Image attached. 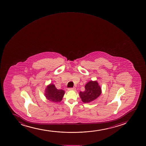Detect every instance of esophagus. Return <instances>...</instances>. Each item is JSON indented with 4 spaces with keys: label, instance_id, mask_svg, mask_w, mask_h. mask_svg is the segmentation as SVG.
Returning <instances> with one entry per match:
<instances>
[{
    "label": "esophagus",
    "instance_id": "34e87169",
    "mask_svg": "<svg viewBox=\"0 0 146 146\" xmlns=\"http://www.w3.org/2000/svg\"><path fill=\"white\" fill-rule=\"evenodd\" d=\"M68 90H69V91H75L76 88L75 87L69 88L68 89Z\"/></svg>",
    "mask_w": 146,
    "mask_h": 146
}]
</instances>
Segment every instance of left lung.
<instances>
[{"mask_svg": "<svg viewBox=\"0 0 146 146\" xmlns=\"http://www.w3.org/2000/svg\"><path fill=\"white\" fill-rule=\"evenodd\" d=\"M102 93V89L97 81L91 80L86 84L85 91L79 93L82 102L90 103L97 99Z\"/></svg>", "mask_w": 146, "mask_h": 146, "instance_id": "left-lung-1", "label": "left lung"}]
</instances>
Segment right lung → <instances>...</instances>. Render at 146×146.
<instances>
[{
  "mask_svg": "<svg viewBox=\"0 0 146 146\" xmlns=\"http://www.w3.org/2000/svg\"><path fill=\"white\" fill-rule=\"evenodd\" d=\"M64 91L58 90L53 84H50L46 88L44 96L50 102H58L62 100Z\"/></svg>",
  "mask_w": 146,
  "mask_h": 146,
  "instance_id": "1",
  "label": "right lung"
}]
</instances>
